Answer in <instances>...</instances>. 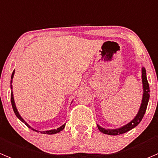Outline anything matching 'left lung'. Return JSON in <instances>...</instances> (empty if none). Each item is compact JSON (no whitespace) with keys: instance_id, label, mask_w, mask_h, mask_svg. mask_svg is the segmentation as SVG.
<instances>
[{"instance_id":"left-lung-1","label":"left lung","mask_w":158,"mask_h":158,"mask_svg":"<svg viewBox=\"0 0 158 158\" xmlns=\"http://www.w3.org/2000/svg\"><path fill=\"white\" fill-rule=\"evenodd\" d=\"M142 83H143V98H142V102L140 104V107L139 109V111L137 114L136 115L135 117L131 120L130 123L124 125V126L121 127L117 129H105V128L102 127L99 125L97 124V127L100 132L103 133L105 134H108V135H119V134H124V133L128 132L133 128L137 127L140 121L143 119V116L146 112L147 106H148V101L150 99V88H149V84H148V79H147V74H146V69L144 67H142Z\"/></svg>"}]
</instances>
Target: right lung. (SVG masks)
I'll use <instances>...</instances> for the list:
<instances>
[{"mask_svg": "<svg viewBox=\"0 0 158 158\" xmlns=\"http://www.w3.org/2000/svg\"><path fill=\"white\" fill-rule=\"evenodd\" d=\"M14 75H15V70H14L13 73H12V75H11V79H11V80H10V89H12V85H11V83H12V79H13ZM10 101H11L12 108H13V110H14V112H15V115H16L17 117H18V119H19V120H21V122H23V123H25V125H26V126L27 127L30 128V129H31V130H33L34 131H36V132H38V133L40 132V133H42V134H57V133H59V132H60V131H62V130L64 129V128H65V123H64V124L62 125V126H61L60 127L57 128V129L50 130V131H37V130H35V129H34V128H32L30 126V125L27 124V123H26L25 121H24V119H23V118L21 117V115L19 114V113H18V110H17V108H16V105H15V99H14L13 92H12V90H11V92H10Z\"/></svg>", "mask_w": 158, "mask_h": 158, "instance_id": "1", "label": "right lung"}]
</instances>
